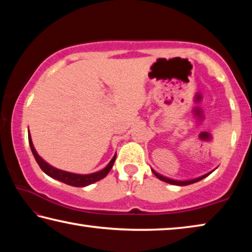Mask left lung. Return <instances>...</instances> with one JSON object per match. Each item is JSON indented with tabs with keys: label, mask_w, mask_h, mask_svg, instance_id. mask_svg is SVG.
Instances as JSON below:
<instances>
[{
	"label": "left lung",
	"mask_w": 252,
	"mask_h": 252,
	"mask_svg": "<svg viewBox=\"0 0 252 252\" xmlns=\"http://www.w3.org/2000/svg\"><path fill=\"white\" fill-rule=\"evenodd\" d=\"M153 173H154V175L156 176L157 178H159L160 180H162V182L168 183V184H171V185H177V186H186V185H190V184H193V183H197V182H199V180L204 179L205 177H207V176L210 174L209 173V174H207V175L201 176V177H198V178L191 179V180H185V182H178V180H173V179H169V178H167V177H164V176L159 175V174L156 173V171H154V170H153Z\"/></svg>",
	"instance_id": "1"
}]
</instances>
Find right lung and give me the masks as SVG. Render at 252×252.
Returning <instances> with one entry per match:
<instances>
[{
    "mask_svg": "<svg viewBox=\"0 0 252 252\" xmlns=\"http://www.w3.org/2000/svg\"><path fill=\"white\" fill-rule=\"evenodd\" d=\"M29 143H30L31 151H32V153H33L35 159H36L38 166L41 167V169L44 171V173L50 176V177H52V178H55L57 180H60V182H62V183L70 185V186H74V187H85V186H88V185L94 184L96 182H98V180L103 179L105 176L109 173L110 169H112L114 161H115V159H116V155H115L113 157V159L109 161V164L106 166L103 170L97 171V173H94V174H90V175L72 174V173H67V171L54 168V167L48 165L46 161H44L42 158L38 156L36 151H35L33 143H32V139H31L30 131H29Z\"/></svg>",
    "mask_w": 252,
    "mask_h": 252,
    "instance_id": "obj_1",
    "label": "right lung"
}]
</instances>
